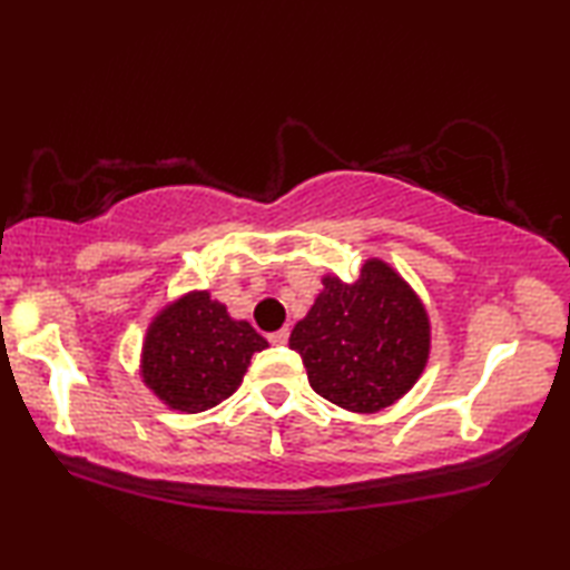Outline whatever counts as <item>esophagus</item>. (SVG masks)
Here are the masks:
<instances>
[{"mask_svg":"<svg viewBox=\"0 0 570 570\" xmlns=\"http://www.w3.org/2000/svg\"><path fill=\"white\" fill-rule=\"evenodd\" d=\"M268 342H272L274 346H284L288 342V330L284 326V330H278L274 334H268Z\"/></svg>","mask_w":570,"mask_h":570,"instance_id":"obj_1","label":"esophagus"}]
</instances>
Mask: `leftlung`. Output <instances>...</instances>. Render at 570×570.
Segmentation results:
<instances>
[{
  "mask_svg": "<svg viewBox=\"0 0 570 570\" xmlns=\"http://www.w3.org/2000/svg\"><path fill=\"white\" fill-rule=\"evenodd\" d=\"M322 294L288 336L316 394L372 414L412 390L430 356V320L412 286L380 258L356 282L322 278Z\"/></svg>",
  "mask_w": 570,
  "mask_h": 570,
  "instance_id": "left-lung-1",
  "label": "left lung"
}]
</instances>
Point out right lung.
Masks as SVG:
<instances>
[{"mask_svg":"<svg viewBox=\"0 0 570 570\" xmlns=\"http://www.w3.org/2000/svg\"><path fill=\"white\" fill-rule=\"evenodd\" d=\"M268 342L248 322L230 320L208 292L176 298L150 322L140 374L170 410L196 414L238 390L250 356Z\"/></svg>","mask_w":570,"mask_h":570,"instance_id":"right-lung-1","label":"right lung"}]
</instances>
